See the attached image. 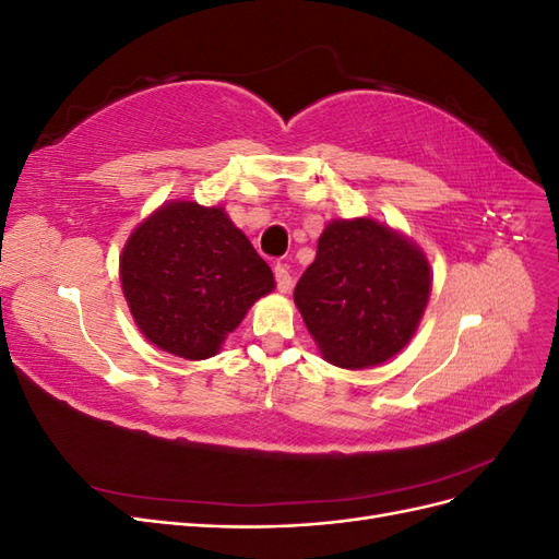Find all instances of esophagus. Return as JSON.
Here are the masks:
<instances>
[{
    "label": "esophagus",
    "mask_w": 559,
    "mask_h": 559,
    "mask_svg": "<svg viewBox=\"0 0 559 559\" xmlns=\"http://www.w3.org/2000/svg\"><path fill=\"white\" fill-rule=\"evenodd\" d=\"M275 280H277V289L282 294H289L292 286H294V277L289 273V267H286L284 263H277L275 265Z\"/></svg>",
    "instance_id": "obj_1"
}]
</instances>
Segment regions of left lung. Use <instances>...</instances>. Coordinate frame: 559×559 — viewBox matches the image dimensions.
Wrapping results in <instances>:
<instances>
[{"label": "left lung", "mask_w": 559, "mask_h": 559, "mask_svg": "<svg viewBox=\"0 0 559 559\" xmlns=\"http://www.w3.org/2000/svg\"><path fill=\"white\" fill-rule=\"evenodd\" d=\"M431 265L408 235L370 216L333 218L294 302L321 359L380 366L411 343L431 296Z\"/></svg>", "instance_id": "left-lung-1"}]
</instances>
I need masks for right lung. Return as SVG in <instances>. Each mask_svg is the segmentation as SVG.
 Returning a JSON list of instances; mask_svg holds the SVG:
<instances>
[{
    "label": "right lung",
    "instance_id": "1",
    "mask_svg": "<svg viewBox=\"0 0 559 559\" xmlns=\"http://www.w3.org/2000/svg\"><path fill=\"white\" fill-rule=\"evenodd\" d=\"M134 324L151 345L202 361L275 289L270 265L222 205L167 200L130 233L118 261Z\"/></svg>",
    "mask_w": 559,
    "mask_h": 559
}]
</instances>
